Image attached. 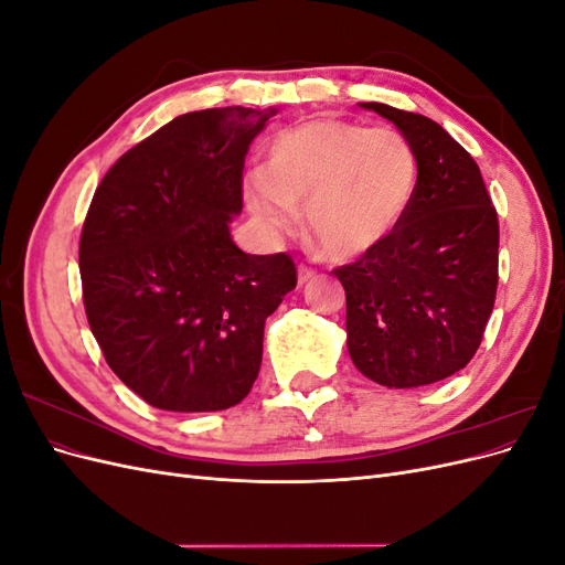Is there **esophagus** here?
Instances as JSON below:
<instances>
[{"instance_id":"1","label":"esophagus","mask_w":565,"mask_h":565,"mask_svg":"<svg viewBox=\"0 0 565 565\" xmlns=\"http://www.w3.org/2000/svg\"><path fill=\"white\" fill-rule=\"evenodd\" d=\"M313 268L311 266H306V264H299L297 266V278H299V285H303V282H309L311 278H313Z\"/></svg>"}]
</instances>
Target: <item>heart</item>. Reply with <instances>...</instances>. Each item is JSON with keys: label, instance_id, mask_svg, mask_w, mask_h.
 Returning a JSON list of instances; mask_svg holds the SVG:
<instances>
[{"label": "heart", "instance_id": "b5f03b06", "mask_svg": "<svg viewBox=\"0 0 565 565\" xmlns=\"http://www.w3.org/2000/svg\"><path fill=\"white\" fill-rule=\"evenodd\" d=\"M417 183V158L405 136L337 119H311L276 136L266 177L247 188L252 214L270 233H289L306 207L313 241L334 259L382 243L403 218Z\"/></svg>", "mask_w": 565, "mask_h": 565}]
</instances>
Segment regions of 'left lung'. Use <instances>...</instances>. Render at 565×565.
<instances>
[{"label": "left lung", "instance_id": "left-lung-1", "mask_svg": "<svg viewBox=\"0 0 565 565\" xmlns=\"http://www.w3.org/2000/svg\"><path fill=\"white\" fill-rule=\"evenodd\" d=\"M413 146L417 183L382 243L332 273L347 289L353 365L388 388L450 377L481 347L498 295V212L481 169L434 119L361 104Z\"/></svg>", "mask_w": 565, "mask_h": 565}]
</instances>
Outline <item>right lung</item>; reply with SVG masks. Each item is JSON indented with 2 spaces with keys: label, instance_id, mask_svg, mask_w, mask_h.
Returning <instances> with one entry per match:
<instances>
[{
  "label": "right lung",
  "instance_id": "right-lung-1",
  "mask_svg": "<svg viewBox=\"0 0 565 565\" xmlns=\"http://www.w3.org/2000/svg\"><path fill=\"white\" fill-rule=\"evenodd\" d=\"M276 108L185 113L119 158L79 237L82 299L110 370L167 413L241 403L264 324L297 287L292 256L245 254L228 224L243 169Z\"/></svg>",
  "mask_w": 565,
  "mask_h": 565
}]
</instances>
